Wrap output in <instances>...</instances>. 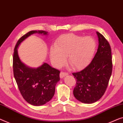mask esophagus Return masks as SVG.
Wrapping results in <instances>:
<instances>
[{
	"label": "esophagus",
	"instance_id": "obj_1",
	"mask_svg": "<svg viewBox=\"0 0 123 123\" xmlns=\"http://www.w3.org/2000/svg\"><path fill=\"white\" fill-rule=\"evenodd\" d=\"M68 73L67 72H63V71H62V72H61V73H60V77L62 78L63 77L67 76V75H68Z\"/></svg>",
	"mask_w": 123,
	"mask_h": 123
}]
</instances>
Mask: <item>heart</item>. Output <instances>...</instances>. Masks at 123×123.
I'll use <instances>...</instances> for the list:
<instances>
[{
    "label": "heart",
    "mask_w": 123,
    "mask_h": 123,
    "mask_svg": "<svg viewBox=\"0 0 123 123\" xmlns=\"http://www.w3.org/2000/svg\"><path fill=\"white\" fill-rule=\"evenodd\" d=\"M97 47L96 40L91 36L67 34L56 41L55 46L50 49L51 60L57 67H60L68 62L73 69L85 68L91 61Z\"/></svg>",
    "instance_id": "b5f03b06"
}]
</instances>
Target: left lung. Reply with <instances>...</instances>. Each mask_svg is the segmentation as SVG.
<instances>
[{
    "label": "left lung",
    "instance_id": "left-lung-1",
    "mask_svg": "<svg viewBox=\"0 0 123 123\" xmlns=\"http://www.w3.org/2000/svg\"><path fill=\"white\" fill-rule=\"evenodd\" d=\"M99 45L92 61L83 70L72 74L76 80L73 95L83 103L98 101L107 89L113 68L111 46L99 32Z\"/></svg>",
    "mask_w": 123,
    "mask_h": 123
}]
</instances>
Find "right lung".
<instances>
[{
  "mask_svg": "<svg viewBox=\"0 0 123 123\" xmlns=\"http://www.w3.org/2000/svg\"><path fill=\"white\" fill-rule=\"evenodd\" d=\"M35 33L47 34L45 31L32 30L20 38L14 48L12 67L14 78L24 99L31 105L39 106L50 101L54 96L56 85L60 80V71L46 63L32 68L20 61L18 54V46Z\"/></svg>",
  "mask_w": 123,
  "mask_h": 123,
  "instance_id": "obj_1",
  "label": "right lung"
}]
</instances>
